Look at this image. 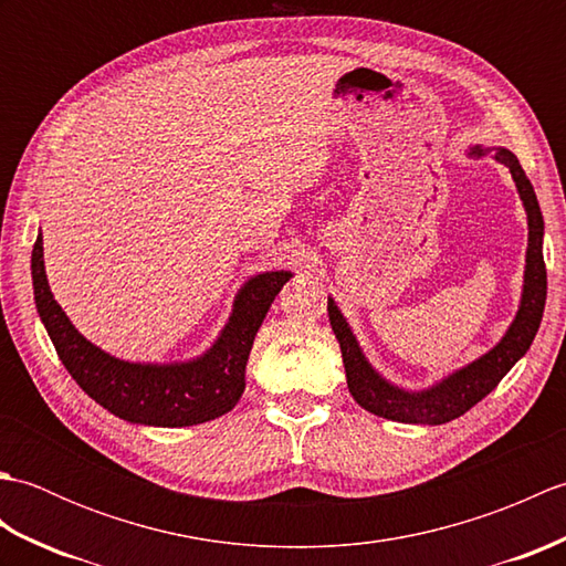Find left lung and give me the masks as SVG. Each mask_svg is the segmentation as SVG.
Segmentation results:
<instances>
[{
	"instance_id": "left-lung-1",
	"label": "left lung",
	"mask_w": 566,
	"mask_h": 566,
	"mask_svg": "<svg viewBox=\"0 0 566 566\" xmlns=\"http://www.w3.org/2000/svg\"><path fill=\"white\" fill-rule=\"evenodd\" d=\"M486 153L494 155V160L506 165L511 170L515 189H518L527 216L523 292L515 318L511 321L509 331L503 333V338L491 347L489 353L476 357L474 363L450 371L448 377H442L428 389L408 391L403 387H396V384H391L387 377H381L379 371L369 365V359L365 357L363 347H359L355 338L350 323L340 314V308L333 302V296H328V318L335 338L340 343L347 389H350L353 399L369 413L396 420V423H450V420L460 418L474 403L482 401L489 391H494L496 384L509 375L511 367L531 350L539 321H543L547 298V270L543 258V211H539L535 189L531 185V179L525 177L518 158H515L509 148H469L472 158H482Z\"/></svg>"
}]
</instances>
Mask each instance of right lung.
<instances>
[{
	"label": "right lung",
	"mask_w": 566,
	"mask_h": 566,
	"mask_svg": "<svg viewBox=\"0 0 566 566\" xmlns=\"http://www.w3.org/2000/svg\"><path fill=\"white\" fill-rule=\"evenodd\" d=\"M31 276L43 326L84 394L128 423L185 428L228 413L243 396L252 340L292 272L272 270L250 276L238 290L219 338L187 363H128L84 338L48 286L41 233L31 252Z\"/></svg>",
	"instance_id": "1"
}]
</instances>
